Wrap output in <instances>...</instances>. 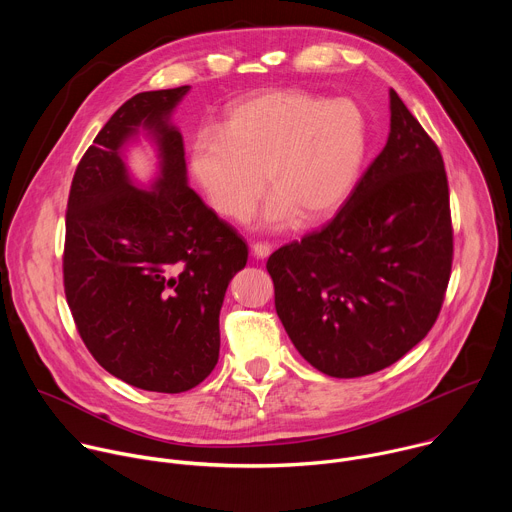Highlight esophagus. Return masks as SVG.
Returning <instances> with one entry per match:
<instances>
[{"mask_svg":"<svg viewBox=\"0 0 512 512\" xmlns=\"http://www.w3.org/2000/svg\"><path fill=\"white\" fill-rule=\"evenodd\" d=\"M271 253V245L265 243V241H259V243H253V255L257 259H267Z\"/></svg>","mask_w":512,"mask_h":512,"instance_id":"34e87169","label":"esophagus"}]
</instances>
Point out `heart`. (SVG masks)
<instances>
[{
	"instance_id": "obj_1",
	"label": "heart",
	"mask_w": 512,
	"mask_h": 512,
	"mask_svg": "<svg viewBox=\"0 0 512 512\" xmlns=\"http://www.w3.org/2000/svg\"><path fill=\"white\" fill-rule=\"evenodd\" d=\"M369 148V127L350 99L275 89L233 105L221 129H204L190 168L210 206L243 221L263 194L275 192L261 221L285 225L291 214L314 223L336 212L354 190Z\"/></svg>"
}]
</instances>
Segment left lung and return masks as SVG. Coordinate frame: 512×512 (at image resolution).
I'll return each mask as SVG.
<instances>
[{
	"label": "left lung",
	"instance_id": "8db88e82",
	"mask_svg": "<svg viewBox=\"0 0 512 512\" xmlns=\"http://www.w3.org/2000/svg\"><path fill=\"white\" fill-rule=\"evenodd\" d=\"M391 131L338 214L271 253L275 310L298 352L336 379L383 371L442 310L454 231L444 160L391 89Z\"/></svg>",
	"mask_w": 512,
	"mask_h": 512
}]
</instances>
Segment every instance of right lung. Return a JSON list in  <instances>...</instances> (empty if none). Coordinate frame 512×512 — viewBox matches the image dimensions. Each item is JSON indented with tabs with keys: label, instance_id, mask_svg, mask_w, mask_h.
<instances>
[{
	"label": "right lung",
	"instance_id": "right-lung-1",
	"mask_svg": "<svg viewBox=\"0 0 512 512\" xmlns=\"http://www.w3.org/2000/svg\"><path fill=\"white\" fill-rule=\"evenodd\" d=\"M190 87L137 93L97 133L70 184L64 294L101 367L143 391L182 393L214 369L225 291L247 245L188 186L182 133L170 117ZM139 130L159 176L139 189L122 148Z\"/></svg>",
	"mask_w": 512,
	"mask_h": 512
}]
</instances>
